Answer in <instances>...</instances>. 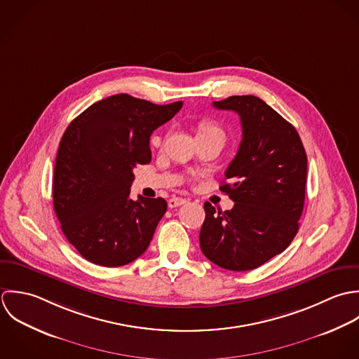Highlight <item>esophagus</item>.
Returning a JSON list of instances; mask_svg holds the SVG:
<instances>
[{"label":"esophagus","mask_w":359,"mask_h":359,"mask_svg":"<svg viewBox=\"0 0 359 359\" xmlns=\"http://www.w3.org/2000/svg\"><path fill=\"white\" fill-rule=\"evenodd\" d=\"M186 201H187L186 198L173 197V198H170V200L168 201V205H169V208H176V207H180V205H183Z\"/></svg>","instance_id":"1"}]
</instances>
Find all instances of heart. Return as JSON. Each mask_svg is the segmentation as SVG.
I'll return each mask as SVG.
<instances>
[{
    "mask_svg": "<svg viewBox=\"0 0 359 359\" xmlns=\"http://www.w3.org/2000/svg\"><path fill=\"white\" fill-rule=\"evenodd\" d=\"M200 135H217L223 137V130L215 122H204L200 126Z\"/></svg>",
    "mask_w": 359,
    "mask_h": 359,
    "instance_id": "heart-1",
    "label": "heart"
}]
</instances>
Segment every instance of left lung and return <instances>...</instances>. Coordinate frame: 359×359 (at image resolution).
Segmentation results:
<instances>
[{
	"label": "left lung",
	"mask_w": 359,
	"mask_h": 359,
	"mask_svg": "<svg viewBox=\"0 0 359 359\" xmlns=\"http://www.w3.org/2000/svg\"><path fill=\"white\" fill-rule=\"evenodd\" d=\"M240 116L243 139L219 187L234 207L204 204L203 254L217 266L243 272L283 252L298 231L306 186V154L291 123L255 95L214 101Z\"/></svg>",
	"instance_id": "8db88e82"
}]
</instances>
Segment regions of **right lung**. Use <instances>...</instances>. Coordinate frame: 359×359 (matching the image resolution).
Returning a JSON list of instances; mask_svg holds the SVG:
<instances>
[{"mask_svg":"<svg viewBox=\"0 0 359 359\" xmlns=\"http://www.w3.org/2000/svg\"><path fill=\"white\" fill-rule=\"evenodd\" d=\"M182 107V101L156 105L116 94L90 105L65 130L53 203L65 237L87 261L116 268L149 245L168 204L161 197H129L133 169L151 161L152 132Z\"/></svg>","mask_w":359,"mask_h":359,"instance_id":"add662e5","label":"right lung"}]
</instances>
